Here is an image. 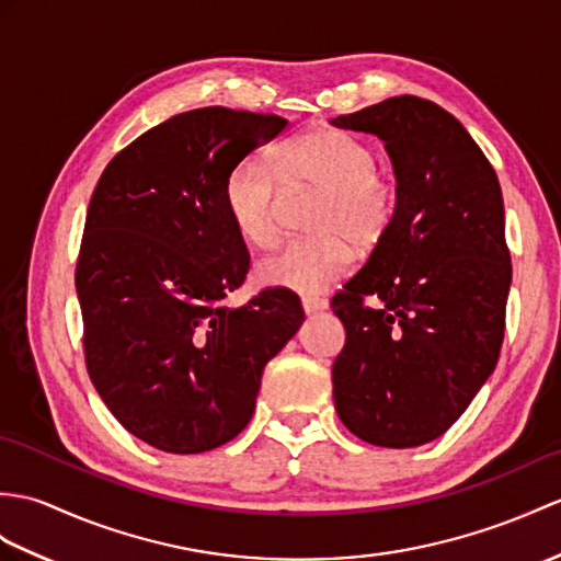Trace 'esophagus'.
<instances>
[{
    "instance_id": "34e87169",
    "label": "esophagus",
    "mask_w": 561,
    "mask_h": 561,
    "mask_svg": "<svg viewBox=\"0 0 561 561\" xmlns=\"http://www.w3.org/2000/svg\"><path fill=\"white\" fill-rule=\"evenodd\" d=\"M301 306H304L308 316H312V312H322L324 308H328V301H324V298H318V296H304Z\"/></svg>"
}]
</instances>
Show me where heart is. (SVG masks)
Listing matches in <instances>:
<instances>
[{
    "label": "heart",
    "mask_w": 561,
    "mask_h": 561,
    "mask_svg": "<svg viewBox=\"0 0 561 561\" xmlns=\"http://www.w3.org/2000/svg\"><path fill=\"white\" fill-rule=\"evenodd\" d=\"M370 142L342 128H312L275 152V164L251 154L225 181V205L245 241L270 245L282 225L284 191H320L312 210L318 237L294 239L260 260L257 277L294 294H320L340 282L358 251L380 245L399 210V191L385 176Z\"/></svg>",
    "instance_id": "heart-1"
}]
</instances>
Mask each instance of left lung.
I'll use <instances>...</instances> for the list:
<instances>
[{"label":"left lung","mask_w":561,"mask_h":561,"mask_svg":"<svg viewBox=\"0 0 561 561\" xmlns=\"http://www.w3.org/2000/svg\"><path fill=\"white\" fill-rule=\"evenodd\" d=\"M332 124L382 138L399 191L392 231L332 298L346 330L334 407L363 442L419 447L497 366L512 286L502 188L471 134L430 100L389 98Z\"/></svg>","instance_id":"left-lung-1"}]
</instances>
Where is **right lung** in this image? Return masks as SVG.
<instances>
[{
  "label": "right lung",
  "instance_id": "right-lung-1",
  "mask_svg": "<svg viewBox=\"0 0 561 561\" xmlns=\"http://www.w3.org/2000/svg\"><path fill=\"white\" fill-rule=\"evenodd\" d=\"M284 128L245 110L176 114L116 152L90 198L76 263L88 375L154 449L201 454L237 437L267 360L301 328V301L277 286L221 304L251 265L225 181Z\"/></svg>",
  "mask_w": 561,
  "mask_h": 561
}]
</instances>
